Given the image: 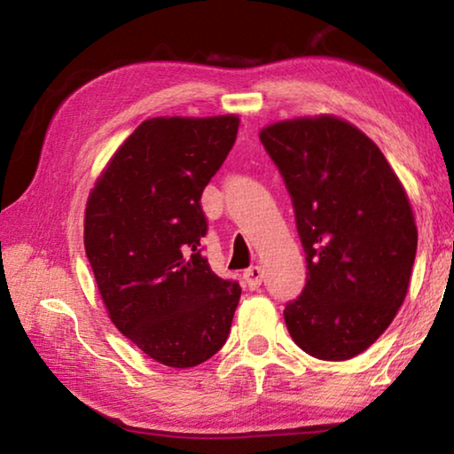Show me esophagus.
I'll return each mask as SVG.
<instances>
[{
    "label": "esophagus",
    "mask_w": 454,
    "mask_h": 454,
    "mask_svg": "<svg viewBox=\"0 0 454 454\" xmlns=\"http://www.w3.org/2000/svg\"><path fill=\"white\" fill-rule=\"evenodd\" d=\"M262 278H264V274H262V268H260V266H250L248 270L244 272L246 286H248L250 290L260 288V284H262Z\"/></svg>",
    "instance_id": "obj_1"
}]
</instances>
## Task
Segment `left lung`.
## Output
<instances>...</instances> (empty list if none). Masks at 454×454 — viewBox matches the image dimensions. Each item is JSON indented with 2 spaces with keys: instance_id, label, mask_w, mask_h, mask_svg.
<instances>
[{
  "instance_id": "left-lung-1",
  "label": "left lung",
  "mask_w": 454,
  "mask_h": 454,
  "mask_svg": "<svg viewBox=\"0 0 454 454\" xmlns=\"http://www.w3.org/2000/svg\"><path fill=\"white\" fill-rule=\"evenodd\" d=\"M284 178L309 282L284 310L306 355L348 360L395 320L417 256L409 194L379 145L350 121L318 114L260 129Z\"/></svg>"
}]
</instances>
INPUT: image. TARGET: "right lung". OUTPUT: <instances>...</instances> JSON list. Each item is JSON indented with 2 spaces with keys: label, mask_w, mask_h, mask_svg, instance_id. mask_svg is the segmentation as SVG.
<instances>
[{
  "label": "right lung",
  "mask_w": 454,
  "mask_h": 454,
  "mask_svg": "<svg viewBox=\"0 0 454 454\" xmlns=\"http://www.w3.org/2000/svg\"><path fill=\"white\" fill-rule=\"evenodd\" d=\"M236 114L144 120L90 190L83 244L107 317L144 355L190 368L224 347L242 288L200 252V196L236 142Z\"/></svg>",
  "instance_id": "obj_1"
}]
</instances>
